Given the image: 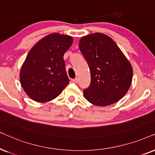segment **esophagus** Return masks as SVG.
I'll list each match as a JSON object with an SVG mask.
<instances>
[{
    "label": "esophagus",
    "mask_w": 155,
    "mask_h": 155,
    "mask_svg": "<svg viewBox=\"0 0 155 155\" xmlns=\"http://www.w3.org/2000/svg\"><path fill=\"white\" fill-rule=\"evenodd\" d=\"M78 81H79V80H78L77 78H76V79H72V82L74 84H77Z\"/></svg>",
    "instance_id": "34e87169"
}]
</instances>
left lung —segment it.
Listing matches in <instances>:
<instances>
[{"label": "left lung", "instance_id": "left-lung-1", "mask_svg": "<svg viewBox=\"0 0 155 155\" xmlns=\"http://www.w3.org/2000/svg\"><path fill=\"white\" fill-rule=\"evenodd\" d=\"M79 46L91 71V84L84 90L86 100L98 106L118 101L131 85L133 69L116 43L94 33L82 37Z\"/></svg>", "mask_w": 155, "mask_h": 155}]
</instances>
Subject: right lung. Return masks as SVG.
I'll list each match as a JSON object with an SVG mask.
<instances>
[{
	"label": "right lung",
	"instance_id": "right-lung-1",
	"mask_svg": "<svg viewBox=\"0 0 155 155\" xmlns=\"http://www.w3.org/2000/svg\"><path fill=\"white\" fill-rule=\"evenodd\" d=\"M72 42L71 37L52 33L29 51L20 70V80L32 100L40 103L53 100L69 83L63 57Z\"/></svg>",
	"mask_w": 155,
	"mask_h": 155
}]
</instances>
